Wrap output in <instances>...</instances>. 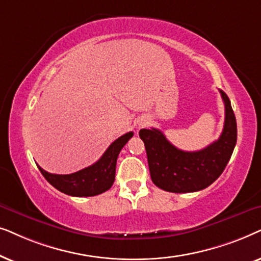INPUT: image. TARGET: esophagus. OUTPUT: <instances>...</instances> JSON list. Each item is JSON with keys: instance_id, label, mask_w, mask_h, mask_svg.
Returning <instances> with one entry per match:
<instances>
[{"instance_id": "34e87169", "label": "esophagus", "mask_w": 261, "mask_h": 261, "mask_svg": "<svg viewBox=\"0 0 261 261\" xmlns=\"http://www.w3.org/2000/svg\"><path fill=\"white\" fill-rule=\"evenodd\" d=\"M140 125H141V126H143V123H141Z\"/></svg>"}]
</instances>
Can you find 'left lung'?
Segmentation results:
<instances>
[{"label":"left lung","mask_w":261,"mask_h":261,"mask_svg":"<svg viewBox=\"0 0 261 261\" xmlns=\"http://www.w3.org/2000/svg\"><path fill=\"white\" fill-rule=\"evenodd\" d=\"M224 102V126L220 138L198 151L174 147L158 128H142L152 182L173 193L196 192L210 186L224 171L234 151L238 128L230 100L220 90Z\"/></svg>","instance_id":"obj_1"}]
</instances>
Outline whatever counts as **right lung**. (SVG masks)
I'll list each match as a JSON object with an SVG mask.
<instances>
[{"mask_svg":"<svg viewBox=\"0 0 261 261\" xmlns=\"http://www.w3.org/2000/svg\"><path fill=\"white\" fill-rule=\"evenodd\" d=\"M134 133H127L117 138L107 148L103 155L94 165L87 167L71 174H51L38 166L44 178L55 189L72 197H92L106 192L113 185L116 178V165L118 155Z\"/></svg>","mask_w":261,"mask_h":261,"instance_id":"obj_1","label":"right lung"}]
</instances>
